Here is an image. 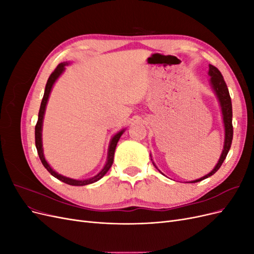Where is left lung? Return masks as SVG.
Wrapping results in <instances>:
<instances>
[{
    "label": "left lung",
    "mask_w": 254,
    "mask_h": 254,
    "mask_svg": "<svg viewBox=\"0 0 254 254\" xmlns=\"http://www.w3.org/2000/svg\"><path fill=\"white\" fill-rule=\"evenodd\" d=\"M209 75H210V83L211 87L214 91L215 95H216L220 108H221V114H222V121H224V127H225V142H224V149H222V152L220 155V158L218 160L217 164L215 165L213 170L201 178L196 179L194 181H190V183H195L199 182L201 180H204L206 178H209L212 175L216 173L221 164L224 163V161L228 155V152L230 150V147H231L232 144V139H233V126H232V103H231V97H230L229 94V90L227 84L224 80V77H222L221 73L217 67H215L212 64H209ZM153 163V162H152ZM155 165V163H153ZM156 166V165H155ZM157 167V166H156Z\"/></svg>",
    "instance_id": "obj_1"
}]
</instances>
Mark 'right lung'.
<instances>
[{
    "instance_id": "right-lung-1",
    "label": "right lung",
    "mask_w": 254,
    "mask_h": 254,
    "mask_svg": "<svg viewBox=\"0 0 254 254\" xmlns=\"http://www.w3.org/2000/svg\"><path fill=\"white\" fill-rule=\"evenodd\" d=\"M67 63H61L57 65V67L54 70V72L51 74V76L48 79L47 86H45V90H44V95L42 98L41 102V106H40V110H39V114H38V122L35 127V142H36V147H37V151L38 155H39V158L41 160V162L43 164V166L47 168L49 171V173H51L52 176L55 177L58 180L63 181L66 184H70V186H75V187H82V186H87V184H91L94 183L96 181H98L99 179H102L103 177L107 174L110 170V167L112 166L113 163V158H114V151H115V147H117L118 142L120 140L121 135L124 133L125 129H122L121 131H119L118 133H115L112 139L110 141L109 144V148H108V157H107V162L105 164V166L103 167V170L99 172L97 175H95L94 177L89 179H83V180H76V179H72L68 178V177L63 176L58 174L57 172H55L53 168L50 166V164L48 163V161L45 160L44 158V153H43V147H42V125H43V119H44V113H45V108H47V104L49 101V97L51 94V91L53 89L54 83L56 82V80L59 78V76L63 74L65 70V65H67Z\"/></svg>"
}]
</instances>
